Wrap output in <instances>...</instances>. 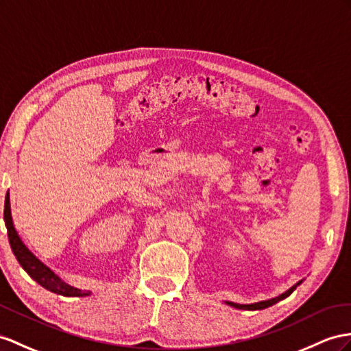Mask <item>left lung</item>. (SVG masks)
<instances>
[{"label": "left lung", "instance_id": "obj_1", "mask_svg": "<svg viewBox=\"0 0 351 351\" xmlns=\"http://www.w3.org/2000/svg\"><path fill=\"white\" fill-rule=\"evenodd\" d=\"M301 283V282H300ZM300 283H296V285H293L289 291H286L285 293H282L280 296H277V298H273V300H268V301H261V302H255V304H250V305H236V304H232V305H236V307H245V308H250V310H261V308H267V307H269V305H273V304H276V302H278L280 300H285L286 296H289L295 289H296V286H298Z\"/></svg>", "mask_w": 351, "mask_h": 351}]
</instances>
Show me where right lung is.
Returning a JSON list of instances; mask_svg holds the SVG:
<instances>
[{
	"label": "right lung",
	"instance_id": "obj_1",
	"mask_svg": "<svg viewBox=\"0 0 351 351\" xmlns=\"http://www.w3.org/2000/svg\"><path fill=\"white\" fill-rule=\"evenodd\" d=\"M4 221L7 227V236L8 241H10V246L13 254L17 261L22 265V268L28 273L35 282L46 287L47 291L55 292L64 296H87L90 292H83L82 289H77V287L69 286L68 283L62 282L60 278L51 271L49 267L44 265L41 261L35 258L28 247H26L21 237L17 236V232L13 227V219H12V212H10V195H5V203H4Z\"/></svg>",
	"mask_w": 351,
	"mask_h": 351
}]
</instances>
